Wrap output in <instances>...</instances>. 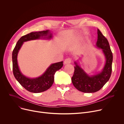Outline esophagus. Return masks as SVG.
<instances>
[{
	"mask_svg": "<svg viewBox=\"0 0 124 124\" xmlns=\"http://www.w3.org/2000/svg\"><path fill=\"white\" fill-rule=\"evenodd\" d=\"M71 59L70 58H67L64 61V64H70L71 62Z\"/></svg>",
	"mask_w": 124,
	"mask_h": 124,
	"instance_id": "34e87169",
	"label": "esophagus"
}]
</instances>
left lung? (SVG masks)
<instances>
[{"label":"left lung","mask_w":124,"mask_h":124,"mask_svg":"<svg viewBox=\"0 0 124 124\" xmlns=\"http://www.w3.org/2000/svg\"><path fill=\"white\" fill-rule=\"evenodd\" d=\"M96 46L102 49L106 58V63L102 72L93 76H89L75 62L74 72L72 77V83L78 90L84 93H93L100 90L108 81L112 74L113 53L107 39L97 30Z\"/></svg>","instance_id":"8db88e82"}]
</instances>
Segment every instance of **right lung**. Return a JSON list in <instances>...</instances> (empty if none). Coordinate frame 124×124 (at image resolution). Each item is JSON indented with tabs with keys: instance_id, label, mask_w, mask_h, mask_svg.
Listing matches in <instances>:
<instances>
[{
	"instance_id": "add662e5",
	"label": "right lung",
	"mask_w": 124,
	"mask_h": 124,
	"mask_svg": "<svg viewBox=\"0 0 124 124\" xmlns=\"http://www.w3.org/2000/svg\"><path fill=\"white\" fill-rule=\"evenodd\" d=\"M43 37H45V38L50 39L52 38V34L49 30H46L31 32L22 36L17 41L12 54L13 73L16 79L26 90L33 93H42L49 89L54 82L55 72L60 69L63 65L62 61L52 64L41 76L34 79L26 77L20 72L17 65V56L23 43L40 39Z\"/></svg>"
}]
</instances>
